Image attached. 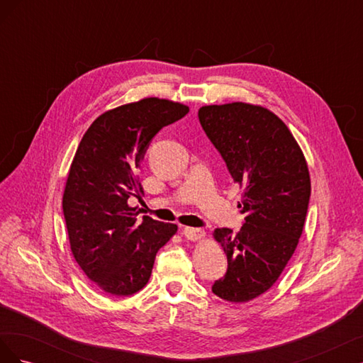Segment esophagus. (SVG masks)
Instances as JSON below:
<instances>
[{
	"instance_id": "34e87169",
	"label": "esophagus",
	"mask_w": 363,
	"mask_h": 363,
	"mask_svg": "<svg viewBox=\"0 0 363 363\" xmlns=\"http://www.w3.org/2000/svg\"><path fill=\"white\" fill-rule=\"evenodd\" d=\"M183 235L184 238H188L191 240H199V239H203L206 232L203 228H194V227H184L183 228Z\"/></svg>"
}]
</instances>
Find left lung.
<instances>
[{
  "instance_id": "obj_1",
  "label": "left lung",
  "mask_w": 363,
  "mask_h": 363,
  "mask_svg": "<svg viewBox=\"0 0 363 363\" xmlns=\"http://www.w3.org/2000/svg\"><path fill=\"white\" fill-rule=\"evenodd\" d=\"M199 119L233 182L244 189L239 207L245 219L239 232L215 230L228 265L212 292L245 303L267 292L294 255L309 207V169L289 128L268 108L204 106Z\"/></svg>"
}]
</instances>
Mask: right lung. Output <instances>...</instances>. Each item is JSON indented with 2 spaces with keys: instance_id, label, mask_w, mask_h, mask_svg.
I'll list each match as a JSON object with an SVG mask.
<instances>
[{
  "instance_id": "obj_1",
  "label": "right lung",
  "mask_w": 363,
  "mask_h": 363,
  "mask_svg": "<svg viewBox=\"0 0 363 363\" xmlns=\"http://www.w3.org/2000/svg\"><path fill=\"white\" fill-rule=\"evenodd\" d=\"M188 106L145 98L98 116L74 156L63 194L72 255L101 291L124 296L145 286L157 251L177 225L136 218L130 196L144 195L138 168L159 131Z\"/></svg>"
}]
</instances>
